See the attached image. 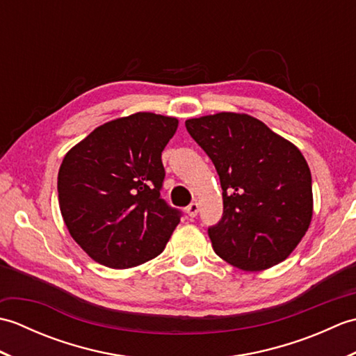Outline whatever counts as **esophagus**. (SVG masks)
<instances>
[{
  "label": "esophagus",
  "instance_id": "obj_1",
  "mask_svg": "<svg viewBox=\"0 0 356 356\" xmlns=\"http://www.w3.org/2000/svg\"><path fill=\"white\" fill-rule=\"evenodd\" d=\"M186 214L190 216V217H195L197 216V213H199V203H195V202H193V203H190V205L186 207Z\"/></svg>",
  "mask_w": 356,
  "mask_h": 356
}]
</instances>
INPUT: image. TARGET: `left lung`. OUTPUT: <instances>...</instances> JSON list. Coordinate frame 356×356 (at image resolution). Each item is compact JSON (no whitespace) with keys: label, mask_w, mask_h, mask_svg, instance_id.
<instances>
[{"label":"left lung","mask_w":356,"mask_h":356,"mask_svg":"<svg viewBox=\"0 0 356 356\" xmlns=\"http://www.w3.org/2000/svg\"><path fill=\"white\" fill-rule=\"evenodd\" d=\"M185 127L220 177L223 216L208 228L216 254L251 272L283 261L312 220V177L301 151L238 113L188 119Z\"/></svg>","instance_id":"1"}]
</instances>
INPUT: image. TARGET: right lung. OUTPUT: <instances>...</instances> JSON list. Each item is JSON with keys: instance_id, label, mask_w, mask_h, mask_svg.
Masks as SVG:
<instances>
[{"instance_id": "obj_1", "label": "right lung", "mask_w": 356, "mask_h": 356, "mask_svg": "<svg viewBox=\"0 0 356 356\" xmlns=\"http://www.w3.org/2000/svg\"><path fill=\"white\" fill-rule=\"evenodd\" d=\"M176 118L136 113L97 127L65 154L59 208L70 236L97 263L127 269L161 254L182 213L161 197L162 151Z\"/></svg>"}]
</instances>
